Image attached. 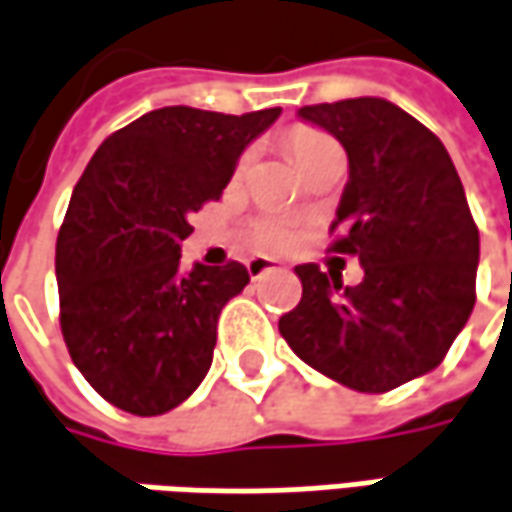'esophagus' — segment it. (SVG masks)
I'll use <instances>...</instances> for the list:
<instances>
[{
  "label": "esophagus",
  "instance_id": "obj_1",
  "mask_svg": "<svg viewBox=\"0 0 512 512\" xmlns=\"http://www.w3.org/2000/svg\"><path fill=\"white\" fill-rule=\"evenodd\" d=\"M246 269H249L252 278H263L266 272L278 269V260H272V257H252V260L246 263Z\"/></svg>",
  "mask_w": 512,
  "mask_h": 512
}]
</instances>
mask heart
Here are the masks:
<instances>
[{
    "label": "heart",
    "instance_id": "obj_1",
    "mask_svg": "<svg viewBox=\"0 0 512 512\" xmlns=\"http://www.w3.org/2000/svg\"><path fill=\"white\" fill-rule=\"evenodd\" d=\"M289 151H292V160L298 163V168L309 160V157H315L321 148L326 145H332L335 140L332 137H326L323 131L318 128H295L292 134H289ZM249 166V154H243V160H240V171ZM255 237L257 243L263 246V249H283L289 240H292V223L286 220V217H278V214H272V217H263L260 223L255 226Z\"/></svg>",
    "mask_w": 512,
    "mask_h": 512
}]
</instances>
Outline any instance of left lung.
Wrapping results in <instances>:
<instances>
[{
    "mask_svg": "<svg viewBox=\"0 0 512 512\" xmlns=\"http://www.w3.org/2000/svg\"><path fill=\"white\" fill-rule=\"evenodd\" d=\"M349 157L332 252L355 255L346 286L315 263L295 266L300 303L280 335L300 361L358 392H387L433 372L476 303L478 229L447 148L381 97L303 105Z\"/></svg>",
    "mask_w": 512,
    "mask_h": 512,
    "instance_id": "obj_1",
    "label": "left lung"
}]
</instances>
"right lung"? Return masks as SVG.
I'll use <instances>...</instances> for the list:
<instances>
[{
	"label": "right lung",
	"mask_w": 512,
	"mask_h": 512,
	"mask_svg": "<svg viewBox=\"0 0 512 512\" xmlns=\"http://www.w3.org/2000/svg\"><path fill=\"white\" fill-rule=\"evenodd\" d=\"M280 117L168 105L97 148L56 237L59 326L71 361L131 415L183 404L212 367L217 318L243 263L180 269L189 217L220 200L246 145Z\"/></svg>",
	"instance_id": "add662e5"
}]
</instances>
